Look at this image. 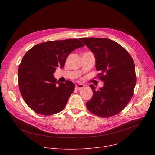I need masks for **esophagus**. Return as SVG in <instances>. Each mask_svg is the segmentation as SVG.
Wrapping results in <instances>:
<instances>
[{
  "label": "esophagus",
  "mask_w": 155,
  "mask_h": 155,
  "mask_svg": "<svg viewBox=\"0 0 155 155\" xmlns=\"http://www.w3.org/2000/svg\"><path fill=\"white\" fill-rule=\"evenodd\" d=\"M84 87V85H83V84H78V85H76V89L78 91L79 90H81V88H83Z\"/></svg>",
  "instance_id": "1"
}]
</instances>
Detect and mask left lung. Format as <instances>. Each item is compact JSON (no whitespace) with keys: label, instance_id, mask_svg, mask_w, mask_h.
Instances as JSON below:
<instances>
[{"label":"left lung","instance_id":"1","mask_svg":"<svg viewBox=\"0 0 155 155\" xmlns=\"http://www.w3.org/2000/svg\"><path fill=\"white\" fill-rule=\"evenodd\" d=\"M95 56L96 68L104 85L96 90L86 103L92 114L103 118L113 116L122 110L133 96L137 79L133 58L124 47L107 38H80Z\"/></svg>","mask_w":155,"mask_h":155}]
</instances>
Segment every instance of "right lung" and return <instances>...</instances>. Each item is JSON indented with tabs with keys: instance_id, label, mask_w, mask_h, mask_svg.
Here are the masks:
<instances>
[{
	"instance_id": "1",
	"label": "right lung",
	"mask_w": 155,
	"mask_h": 155,
	"mask_svg": "<svg viewBox=\"0 0 155 155\" xmlns=\"http://www.w3.org/2000/svg\"><path fill=\"white\" fill-rule=\"evenodd\" d=\"M84 46L76 39L54 41L35 45L27 51L18 69V80L21 95L31 109L45 116L64 109L75 85L70 81L57 82L54 74L56 67L64 66L73 50Z\"/></svg>"
}]
</instances>
